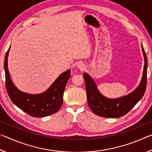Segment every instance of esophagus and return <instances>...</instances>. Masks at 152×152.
<instances>
[{"mask_svg":"<svg viewBox=\"0 0 152 152\" xmlns=\"http://www.w3.org/2000/svg\"><path fill=\"white\" fill-rule=\"evenodd\" d=\"M77 67H78V68L81 69V70H84V64H81V63L78 64V65H77Z\"/></svg>","mask_w":152,"mask_h":152,"instance_id":"34e87169","label":"esophagus"}]
</instances>
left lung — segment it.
Instances as JSON below:
<instances>
[{"instance_id": "left-lung-1", "label": "left lung", "mask_w": 152, "mask_h": 152, "mask_svg": "<svg viewBox=\"0 0 152 152\" xmlns=\"http://www.w3.org/2000/svg\"><path fill=\"white\" fill-rule=\"evenodd\" d=\"M141 48L145 61L142 79L137 88L127 96L115 99H107L100 93L91 76L86 73L83 74L87 101L89 107L95 115L106 118L121 117L129 112L143 97L147 86L148 58L143 46Z\"/></svg>"}]
</instances>
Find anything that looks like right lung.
Instances as JSON below:
<instances>
[{
	"label": "right lung",
	"mask_w": 152,
	"mask_h": 152,
	"mask_svg": "<svg viewBox=\"0 0 152 152\" xmlns=\"http://www.w3.org/2000/svg\"><path fill=\"white\" fill-rule=\"evenodd\" d=\"M9 49L5 54L4 68L5 85L11 101L27 114L34 117H43L57 113L62 104L63 94L70 77V70L61 74L52 85L42 94H30L23 92L15 87L10 78L7 66Z\"/></svg>",
	"instance_id": "right-lung-1"
}]
</instances>
